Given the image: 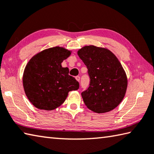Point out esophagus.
I'll use <instances>...</instances> for the list:
<instances>
[{
	"mask_svg": "<svg viewBox=\"0 0 154 154\" xmlns=\"http://www.w3.org/2000/svg\"><path fill=\"white\" fill-rule=\"evenodd\" d=\"M75 79H76V80L77 81V82H79V80H80V77H79V76H77V77H75Z\"/></svg>",
	"mask_w": 154,
	"mask_h": 154,
	"instance_id": "obj_1",
	"label": "esophagus"
}]
</instances>
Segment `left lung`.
Segmentation results:
<instances>
[{"mask_svg":"<svg viewBox=\"0 0 154 154\" xmlns=\"http://www.w3.org/2000/svg\"><path fill=\"white\" fill-rule=\"evenodd\" d=\"M77 54L88 69L90 84L82 96L85 106L96 113L112 110L122 102L127 91V75L118 58L110 50L85 46Z\"/></svg>","mask_w":154,"mask_h":154,"instance_id":"8db88e82","label":"left lung"}]
</instances>
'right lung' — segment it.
<instances>
[{"label": "right lung", "mask_w": 154, "mask_h": 154, "mask_svg": "<svg viewBox=\"0 0 154 154\" xmlns=\"http://www.w3.org/2000/svg\"><path fill=\"white\" fill-rule=\"evenodd\" d=\"M72 51L55 46L37 53L29 60L23 74L24 91L40 110H52L63 104L69 92L79 89V83L61 63Z\"/></svg>", "instance_id": "right-lung-1"}]
</instances>
